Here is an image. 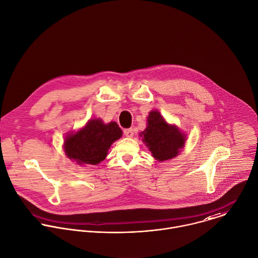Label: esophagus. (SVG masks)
I'll return each mask as SVG.
<instances>
[{
  "label": "esophagus",
  "instance_id": "1",
  "mask_svg": "<svg viewBox=\"0 0 258 258\" xmlns=\"http://www.w3.org/2000/svg\"><path fill=\"white\" fill-rule=\"evenodd\" d=\"M124 134L126 137H133L134 135V130L133 128H127L124 130Z\"/></svg>",
  "mask_w": 258,
  "mask_h": 258
}]
</instances>
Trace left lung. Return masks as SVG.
Segmentation results:
<instances>
[{
    "mask_svg": "<svg viewBox=\"0 0 258 258\" xmlns=\"http://www.w3.org/2000/svg\"><path fill=\"white\" fill-rule=\"evenodd\" d=\"M147 123V128L140 135L152 156L159 161H165L177 156L184 146L185 135L177 127L168 125L158 111L150 112Z\"/></svg>",
    "mask_w": 258,
    "mask_h": 258,
    "instance_id": "left-lung-1",
    "label": "left lung"
}]
</instances>
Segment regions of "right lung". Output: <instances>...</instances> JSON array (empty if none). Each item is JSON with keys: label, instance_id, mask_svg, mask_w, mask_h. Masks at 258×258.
Returning a JSON list of instances; mask_svg holds the SVG:
<instances>
[{"label": "right lung", "instance_id": "obj_1", "mask_svg": "<svg viewBox=\"0 0 258 258\" xmlns=\"http://www.w3.org/2000/svg\"><path fill=\"white\" fill-rule=\"evenodd\" d=\"M122 136V130L116 122L104 124L93 119L85 128L65 138L64 149L67 156L80 165H96L103 161L114 141Z\"/></svg>", "mask_w": 258, "mask_h": 258}]
</instances>
